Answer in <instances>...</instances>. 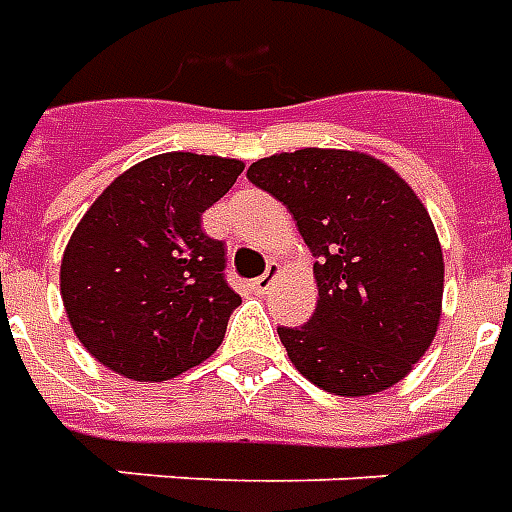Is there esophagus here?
<instances>
[{"label":"esophagus","mask_w":512,"mask_h":512,"mask_svg":"<svg viewBox=\"0 0 512 512\" xmlns=\"http://www.w3.org/2000/svg\"><path fill=\"white\" fill-rule=\"evenodd\" d=\"M278 275H281V267H278V264H270V267H267V273L259 275V278L253 281V289H256L259 295L270 292V286L275 284V278H278Z\"/></svg>","instance_id":"34e87169"}]
</instances>
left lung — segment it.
Instances as JSON below:
<instances>
[{
    "mask_svg": "<svg viewBox=\"0 0 512 512\" xmlns=\"http://www.w3.org/2000/svg\"><path fill=\"white\" fill-rule=\"evenodd\" d=\"M248 179L292 212L317 259L311 320L278 328L297 372L342 397L400 383L433 342L444 295L441 242L408 181L339 148L264 157Z\"/></svg>",
    "mask_w": 512,
    "mask_h": 512,
    "instance_id": "8db88e82",
    "label": "left lung"
}]
</instances>
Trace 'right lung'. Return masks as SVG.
<instances>
[{
    "label": "right lung",
    "instance_id": "add662e5",
    "mask_svg": "<svg viewBox=\"0 0 512 512\" xmlns=\"http://www.w3.org/2000/svg\"><path fill=\"white\" fill-rule=\"evenodd\" d=\"M245 170L239 159L170 151L143 159L93 201L68 239L60 295L76 339L123 378L159 383L215 353L242 297L226 245L201 215Z\"/></svg>",
    "mask_w": 512,
    "mask_h": 512
}]
</instances>
